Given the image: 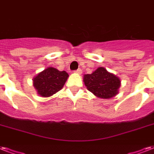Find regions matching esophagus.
I'll return each mask as SVG.
<instances>
[{
    "label": "esophagus",
    "mask_w": 154,
    "mask_h": 154,
    "mask_svg": "<svg viewBox=\"0 0 154 154\" xmlns=\"http://www.w3.org/2000/svg\"><path fill=\"white\" fill-rule=\"evenodd\" d=\"M75 74H77V75H80L81 73H82V71H81L80 69H78V70H76L75 72H74Z\"/></svg>",
    "instance_id": "obj_1"
}]
</instances>
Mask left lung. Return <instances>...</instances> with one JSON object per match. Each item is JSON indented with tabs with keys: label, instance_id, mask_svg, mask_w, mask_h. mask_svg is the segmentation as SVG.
<instances>
[{
	"label": "left lung",
	"instance_id": "1",
	"mask_svg": "<svg viewBox=\"0 0 154 154\" xmlns=\"http://www.w3.org/2000/svg\"><path fill=\"white\" fill-rule=\"evenodd\" d=\"M83 83L89 91L100 99H112L119 93L120 79L104 67L100 66L91 74L83 75Z\"/></svg>",
	"mask_w": 154,
	"mask_h": 154
}]
</instances>
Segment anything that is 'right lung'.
Returning <instances> with one entry per match:
<instances>
[{
	"mask_svg": "<svg viewBox=\"0 0 154 154\" xmlns=\"http://www.w3.org/2000/svg\"><path fill=\"white\" fill-rule=\"evenodd\" d=\"M69 75L52 66L46 67L33 79V85L41 97H50L63 88Z\"/></svg>",
	"mask_w": 154,
	"mask_h": 154,
	"instance_id": "right-lung-1",
	"label": "right lung"
}]
</instances>
